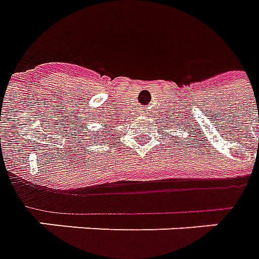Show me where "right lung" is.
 <instances>
[{"label": "right lung", "mask_w": 259, "mask_h": 259, "mask_svg": "<svg viewBox=\"0 0 259 259\" xmlns=\"http://www.w3.org/2000/svg\"><path fill=\"white\" fill-rule=\"evenodd\" d=\"M97 134H99V133H97ZM97 134H96V137H97ZM99 138H100V137H99Z\"/></svg>", "instance_id": "obj_1"}]
</instances>
